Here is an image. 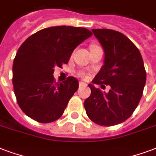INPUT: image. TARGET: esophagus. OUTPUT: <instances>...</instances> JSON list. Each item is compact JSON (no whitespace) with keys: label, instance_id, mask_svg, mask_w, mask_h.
Returning a JSON list of instances; mask_svg holds the SVG:
<instances>
[{"label":"esophagus","instance_id":"esophagus-1","mask_svg":"<svg viewBox=\"0 0 156 156\" xmlns=\"http://www.w3.org/2000/svg\"><path fill=\"white\" fill-rule=\"evenodd\" d=\"M79 85L80 87H85V86H87V84L85 82H83V81H80Z\"/></svg>","mask_w":156,"mask_h":156}]
</instances>
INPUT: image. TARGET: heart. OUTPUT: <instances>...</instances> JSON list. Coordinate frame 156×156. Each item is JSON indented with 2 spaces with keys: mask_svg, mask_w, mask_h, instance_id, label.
I'll list each match as a JSON object with an SVG mask.
<instances>
[{
  "mask_svg": "<svg viewBox=\"0 0 156 156\" xmlns=\"http://www.w3.org/2000/svg\"><path fill=\"white\" fill-rule=\"evenodd\" d=\"M96 47H99V46H96V45H93V46L91 47V48H96ZM80 76H83V77L86 76H85V73H83V72H80Z\"/></svg>",
  "mask_w": 156,
  "mask_h": 156,
  "instance_id": "1",
  "label": "heart"
}]
</instances>
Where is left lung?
I'll return each mask as SVG.
<instances>
[{"label": "left lung", "instance_id": "obj_1", "mask_svg": "<svg viewBox=\"0 0 156 156\" xmlns=\"http://www.w3.org/2000/svg\"><path fill=\"white\" fill-rule=\"evenodd\" d=\"M92 32L105 54V65L92 83L111 89L105 93L90 84L91 94L84 106L91 121L110 127L126 121L136 108L146 84V69L139 49L122 33L108 29Z\"/></svg>", "mask_w": 156, "mask_h": 156}]
</instances>
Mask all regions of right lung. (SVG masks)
<instances>
[{
    "label": "right lung",
    "mask_w": 156,
    "mask_h": 156,
    "mask_svg": "<svg viewBox=\"0 0 156 156\" xmlns=\"http://www.w3.org/2000/svg\"><path fill=\"white\" fill-rule=\"evenodd\" d=\"M91 35L81 27H49L22 43L13 62L12 83L17 103L27 116L42 123L61 118L79 83L73 76L56 82L54 67L67 64L74 49Z\"/></svg>",
    "instance_id": "obj_1"
}]
</instances>
